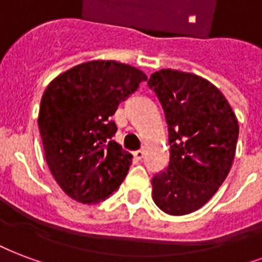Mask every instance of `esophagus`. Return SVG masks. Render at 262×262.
<instances>
[{
    "mask_svg": "<svg viewBox=\"0 0 262 262\" xmlns=\"http://www.w3.org/2000/svg\"><path fill=\"white\" fill-rule=\"evenodd\" d=\"M134 157H135V159H138V160H141V159L143 157L142 149H139V150H135V152H134Z\"/></svg>",
    "mask_w": 262,
    "mask_h": 262,
    "instance_id": "esophagus-1",
    "label": "esophagus"
}]
</instances>
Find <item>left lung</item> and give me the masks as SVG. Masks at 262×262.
I'll return each mask as SVG.
<instances>
[{"label":"left lung","instance_id":"obj_1","mask_svg":"<svg viewBox=\"0 0 262 262\" xmlns=\"http://www.w3.org/2000/svg\"><path fill=\"white\" fill-rule=\"evenodd\" d=\"M147 85L164 110L170 145L168 166L152 178L153 200L170 215L193 213L231 170L237 120L217 86L196 74L163 69Z\"/></svg>","mask_w":262,"mask_h":262}]
</instances>
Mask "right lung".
<instances>
[{
	"label": "right lung",
	"instance_id": "add662e5",
	"mask_svg": "<svg viewBox=\"0 0 262 262\" xmlns=\"http://www.w3.org/2000/svg\"><path fill=\"white\" fill-rule=\"evenodd\" d=\"M146 80L129 64L92 60L62 73L47 86L38 115L45 159L72 199L98 203L121 185L133 155L112 139L117 131L112 116Z\"/></svg>",
	"mask_w": 262,
	"mask_h": 262
}]
</instances>
